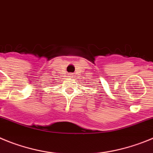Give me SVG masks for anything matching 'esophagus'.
Returning a JSON list of instances; mask_svg holds the SVG:
<instances>
[{
    "mask_svg": "<svg viewBox=\"0 0 153 153\" xmlns=\"http://www.w3.org/2000/svg\"><path fill=\"white\" fill-rule=\"evenodd\" d=\"M72 75H72V74H71V77H72Z\"/></svg>",
    "mask_w": 153,
    "mask_h": 153,
    "instance_id": "obj_1",
    "label": "esophagus"
}]
</instances>
